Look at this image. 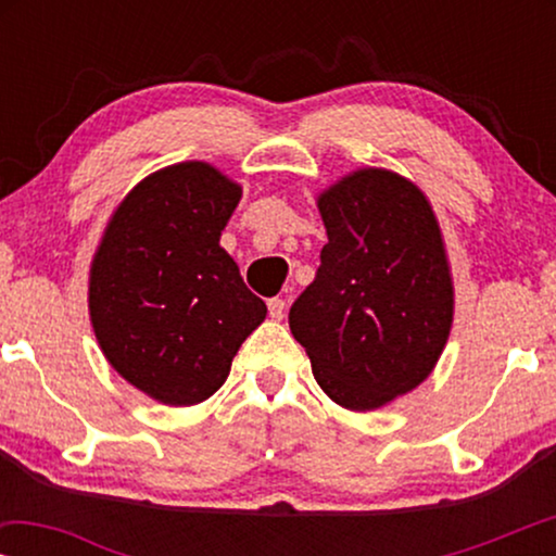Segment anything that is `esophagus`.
<instances>
[{
  "label": "esophagus",
  "mask_w": 556,
  "mask_h": 556,
  "mask_svg": "<svg viewBox=\"0 0 556 556\" xmlns=\"http://www.w3.org/2000/svg\"><path fill=\"white\" fill-rule=\"evenodd\" d=\"M268 314H270V318L280 321V318L286 316V299H270L268 301Z\"/></svg>",
  "instance_id": "obj_1"
}]
</instances>
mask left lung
Wrapping results in <instances>:
<instances>
[{
	"label": "left lung",
	"mask_w": 556,
	"mask_h": 556,
	"mask_svg": "<svg viewBox=\"0 0 556 556\" xmlns=\"http://www.w3.org/2000/svg\"><path fill=\"white\" fill-rule=\"evenodd\" d=\"M326 242L314 283L288 314L321 390L367 413L413 392L453 326V278L428 197L387 169L318 194Z\"/></svg>",
	"instance_id": "obj_1"
}]
</instances>
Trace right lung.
I'll return each instance as SVG.
<instances>
[{
	"mask_svg": "<svg viewBox=\"0 0 556 556\" xmlns=\"http://www.w3.org/2000/svg\"><path fill=\"white\" fill-rule=\"evenodd\" d=\"M240 197L215 166H166L126 194L93 255L88 308L101 352L164 405L212 397L268 314L219 248Z\"/></svg>",
	"mask_w": 556,
	"mask_h": 556,
	"instance_id": "right-lung-1",
	"label": "right lung"
}]
</instances>
